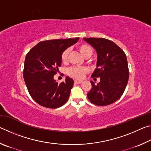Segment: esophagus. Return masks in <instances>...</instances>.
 I'll use <instances>...</instances> for the list:
<instances>
[{
  "label": "esophagus",
  "mask_w": 151,
  "mask_h": 151,
  "mask_svg": "<svg viewBox=\"0 0 151 151\" xmlns=\"http://www.w3.org/2000/svg\"><path fill=\"white\" fill-rule=\"evenodd\" d=\"M82 83H83V81H79V80H75V83L77 84V85H78V84H81Z\"/></svg>",
  "instance_id": "1"
}]
</instances>
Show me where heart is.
I'll use <instances>...</instances> for the list:
<instances>
[{
  "instance_id": "heart-1",
  "label": "heart",
  "mask_w": 151,
  "mask_h": 151,
  "mask_svg": "<svg viewBox=\"0 0 151 151\" xmlns=\"http://www.w3.org/2000/svg\"><path fill=\"white\" fill-rule=\"evenodd\" d=\"M78 49L81 54L85 58H89L91 57L93 54V48H92L91 46L85 43L81 44L78 47ZM70 53L69 48H66V49L62 52L61 55V60L63 63H66L68 60V57ZM88 72V69L85 66H82V67H78V66H72L68 69L67 73L70 76L73 77L81 79L83 78L85 76V74Z\"/></svg>"
}]
</instances>
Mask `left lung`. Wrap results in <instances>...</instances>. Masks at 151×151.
Masks as SVG:
<instances>
[{
    "label": "left lung",
    "mask_w": 151,
    "mask_h": 151,
    "mask_svg": "<svg viewBox=\"0 0 151 151\" xmlns=\"http://www.w3.org/2000/svg\"><path fill=\"white\" fill-rule=\"evenodd\" d=\"M97 53L96 68L92 77L100 78L87 94L88 100L98 106L116 101L123 94L129 81V67L124 51L111 40L103 38H84Z\"/></svg>",
    "instance_id": "8db88e82"
}]
</instances>
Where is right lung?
Here are the masks:
<instances>
[{"mask_svg": "<svg viewBox=\"0 0 151 151\" xmlns=\"http://www.w3.org/2000/svg\"><path fill=\"white\" fill-rule=\"evenodd\" d=\"M79 38L41 41L27 53L24 60L23 77L30 95L42 106L57 109L68 101L74 81L66 76L58 83L54 79L61 65V55Z\"/></svg>", "mask_w": 151, "mask_h": 151, "instance_id": "add662e5", "label": "right lung"}]
</instances>
